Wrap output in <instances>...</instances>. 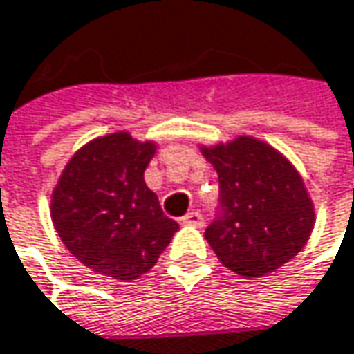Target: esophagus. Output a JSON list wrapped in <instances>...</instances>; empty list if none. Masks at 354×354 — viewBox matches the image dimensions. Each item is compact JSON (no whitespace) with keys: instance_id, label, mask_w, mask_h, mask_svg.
Listing matches in <instances>:
<instances>
[{"instance_id":"obj_1","label":"esophagus","mask_w":354,"mask_h":354,"mask_svg":"<svg viewBox=\"0 0 354 354\" xmlns=\"http://www.w3.org/2000/svg\"><path fill=\"white\" fill-rule=\"evenodd\" d=\"M182 224H188V226H204V216L200 212H188L186 216H182Z\"/></svg>"}]
</instances>
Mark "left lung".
<instances>
[{
	"mask_svg": "<svg viewBox=\"0 0 354 354\" xmlns=\"http://www.w3.org/2000/svg\"><path fill=\"white\" fill-rule=\"evenodd\" d=\"M218 172L220 210L204 236L242 277H264L295 259L315 224V208L295 166L250 136L202 148Z\"/></svg>",
	"mask_w": 354,
	"mask_h": 354,
	"instance_id": "1",
	"label": "left lung"
}]
</instances>
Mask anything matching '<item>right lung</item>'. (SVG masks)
Returning a JSON list of instances; mask_svg holds the SVG:
<instances>
[{
	"mask_svg": "<svg viewBox=\"0 0 354 354\" xmlns=\"http://www.w3.org/2000/svg\"><path fill=\"white\" fill-rule=\"evenodd\" d=\"M154 152V142L114 132L80 148L59 176L53 226L66 248L97 274L115 281L142 277L178 230L144 182Z\"/></svg>",
	"mask_w": 354,
	"mask_h": 354,
	"instance_id": "obj_1",
	"label": "right lung"
}]
</instances>
